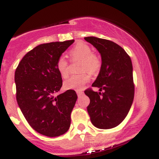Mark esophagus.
Wrapping results in <instances>:
<instances>
[{"label":"esophagus","instance_id":"esophagus-1","mask_svg":"<svg viewBox=\"0 0 159 159\" xmlns=\"http://www.w3.org/2000/svg\"><path fill=\"white\" fill-rule=\"evenodd\" d=\"M76 93H77V95H78V96H81V95H83V91H81V90H76Z\"/></svg>","mask_w":159,"mask_h":159}]
</instances>
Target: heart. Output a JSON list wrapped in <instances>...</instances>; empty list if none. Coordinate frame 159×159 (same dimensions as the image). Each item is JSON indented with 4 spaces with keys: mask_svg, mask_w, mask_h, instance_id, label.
Returning a JSON list of instances; mask_svg holds the SVG:
<instances>
[{
    "mask_svg": "<svg viewBox=\"0 0 159 159\" xmlns=\"http://www.w3.org/2000/svg\"><path fill=\"white\" fill-rule=\"evenodd\" d=\"M69 57L72 62L81 61V71L83 73L74 75L64 81L63 86L66 90H80L86 83L90 81V74H96L101 69L102 59L98 54L92 52L88 45L78 43L69 51ZM56 69L62 78H66L69 74V63L63 57L57 59Z\"/></svg>",
    "mask_w": 159,
    "mask_h": 159,
    "instance_id": "obj_1",
    "label": "heart"
}]
</instances>
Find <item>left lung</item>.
<instances>
[{
	"label": "left lung",
	"mask_w": 159,
	"mask_h": 159,
	"mask_svg": "<svg viewBox=\"0 0 159 159\" xmlns=\"http://www.w3.org/2000/svg\"><path fill=\"white\" fill-rule=\"evenodd\" d=\"M84 39L97 48L102 62L99 74L92 84L98 87L100 92L92 88L84 90L90 100L87 112L94 126L112 129L123 121L134 99L132 61L125 51L114 42L94 36Z\"/></svg>",
	"instance_id": "1"
}]
</instances>
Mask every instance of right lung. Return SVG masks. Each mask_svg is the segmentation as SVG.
<instances>
[{
  "instance_id": "1",
  "label": "right lung",
  "mask_w": 159,
  "mask_h": 159,
  "mask_svg": "<svg viewBox=\"0 0 159 159\" xmlns=\"http://www.w3.org/2000/svg\"><path fill=\"white\" fill-rule=\"evenodd\" d=\"M75 40L53 42L27 52L15 72L16 100L29 125L39 134L57 137L68 131L77 100L73 90L54 97L63 80L56 69L61 54Z\"/></svg>"
}]
</instances>
